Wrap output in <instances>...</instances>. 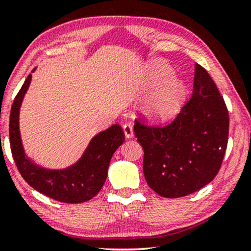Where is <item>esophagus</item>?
<instances>
[{"label": "esophagus", "instance_id": "34e87169", "mask_svg": "<svg viewBox=\"0 0 251 251\" xmlns=\"http://www.w3.org/2000/svg\"><path fill=\"white\" fill-rule=\"evenodd\" d=\"M122 128H123V131H125V135L126 138H131V137L133 136V129H132L131 123H125Z\"/></svg>", "mask_w": 251, "mask_h": 251}]
</instances>
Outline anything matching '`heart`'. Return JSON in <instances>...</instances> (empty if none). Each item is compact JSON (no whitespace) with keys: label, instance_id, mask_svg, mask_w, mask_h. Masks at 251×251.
<instances>
[{"label":"heart","instance_id":"obj_1","mask_svg":"<svg viewBox=\"0 0 251 251\" xmlns=\"http://www.w3.org/2000/svg\"><path fill=\"white\" fill-rule=\"evenodd\" d=\"M173 70L164 64L151 67L147 75L149 85H159L155 91L147 98L145 113L151 119L159 122H167L174 119L183 106L186 85L177 77H170Z\"/></svg>","mask_w":251,"mask_h":251}]
</instances>
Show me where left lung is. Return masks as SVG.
Instances as JSON below:
<instances>
[{
    "label": "left lung",
    "instance_id": "1",
    "mask_svg": "<svg viewBox=\"0 0 251 251\" xmlns=\"http://www.w3.org/2000/svg\"><path fill=\"white\" fill-rule=\"evenodd\" d=\"M228 111L214 80L195 64L193 94L170 125L135 121L144 149L149 186L163 198H181L202 188L221 169L228 139Z\"/></svg>",
    "mask_w": 251,
    "mask_h": 251
}]
</instances>
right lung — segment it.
<instances>
[{"label":"right lung","instance_id":"obj_1","mask_svg":"<svg viewBox=\"0 0 251 251\" xmlns=\"http://www.w3.org/2000/svg\"><path fill=\"white\" fill-rule=\"evenodd\" d=\"M30 80L32 74L16 96L10 112V147L16 166L27 184L53 200L65 203L89 201L101 190L113 154L125 142V132L119 125L99 132L90 140L81 159L65 169L51 170L37 166L26 156L19 131V109Z\"/></svg>","mask_w":251,"mask_h":251}]
</instances>
